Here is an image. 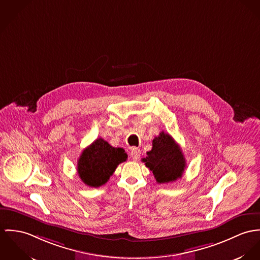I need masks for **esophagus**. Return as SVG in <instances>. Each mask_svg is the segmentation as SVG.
Here are the masks:
<instances>
[{"label":"esophagus","instance_id":"esophagus-1","mask_svg":"<svg viewBox=\"0 0 260 260\" xmlns=\"http://www.w3.org/2000/svg\"><path fill=\"white\" fill-rule=\"evenodd\" d=\"M131 156L134 160H138L141 156V149L138 147H133L131 151Z\"/></svg>","mask_w":260,"mask_h":260}]
</instances>
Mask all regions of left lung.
<instances>
[{"label": "left lung", "mask_w": 260, "mask_h": 260, "mask_svg": "<svg viewBox=\"0 0 260 260\" xmlns=\"http://www.w3.org/2000/svg\"><path fill=\"white\" fill-rule=\"evenodd\" d=\"M142 160L158 183H169L180 178L186 165L180 146L165 132L153 139L151 150Z\"/></svg>", "instance_id": "1"}]
</instances>
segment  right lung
I'll return each instance as SVG.
<instances>
[{
	"instance_id": "add662e5",
	"label": "right lung",
	"mask_w": 260,
	"mask_h": 260,
	"mask_svg": "<svg viewBox=\"0 0 260 260\" xmlns=\"http://www.w3.org/2000/svg\"><path fill=\"white\" fill-rule=\"evenodd\" d=\"M126 158L123 148L114 147L100 138L82 152L78 161L79 176L88 186L99 187L108 182L117 166Z\"/></svg>"
}]
</instances>
